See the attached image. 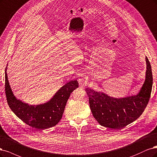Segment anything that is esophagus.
Segmentation results:
<instances>
[{"mask_svg":"<svg viewBox=\"0 0 157 157\" xmlns=\"http://www.w3.org/2000/svg\"><path fill=\"white\" fill-rule=\"evenodd\" d=\"M79 82L81 83H85V78L82 77L79 79Z\"/></svg>","mask_w":157,"mask_h":157,"instance_id":"1","label":"esophagus"}]
</instances>
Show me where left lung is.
<instances>
[{
	"instance_id": "left-lung-1",
	"label": "left lung",
	"mask_w": 157,
	"mask_h": 157,
	"mask_svg": "<svg viewBox=\"0 0 157 157\" xmlns=\"http://www.w3.org/2000/svg\"><path fill=\"white\" fill-rule=\"evenodd\" d=\"M145 59V80L138 94L115 98L90 88L85 89L93 117L100 125L121 129L134 122L142 114L149 102L153 86L151 64L147 57Z\"/></svg>"
}]
</instances>
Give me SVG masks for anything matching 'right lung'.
<instances>
[{
  "mask_svg": "<svg viewBox=\"0 0 157 157\" xmlns=\"http://www.w3.org/2000/svg\"><path fill=\"white\" fill-rule=\"evenodd\" d=\"M79 87L77 80L66 83L48 102L32 105L17 100L12 91L5 70V93L9 107L24 123L39 130L56 125L63 117L70 94Z\"/></svg>",
  "mask_w": 157,
  "mask_h": 157,
  "instance_id": "1",
  "label": "right lung"
}]
</instances>
